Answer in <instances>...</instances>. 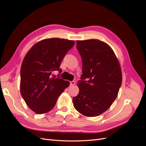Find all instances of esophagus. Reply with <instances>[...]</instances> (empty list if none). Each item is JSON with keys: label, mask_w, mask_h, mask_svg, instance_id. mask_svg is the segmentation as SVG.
<instances>
[{"label": "esophagus", "mask_w": 146, "mask_h": 146, "mask_svg": "<svg viewBox=\"0 0 146 146\" xmlns=\"http://www.w3.org/2000/svg\"><path fill=\"white\" fill-rule=\"evenodd\" d=\"M75 84H76V82H75L74 81H72V82H70V85H71V86L74 85Z\"/></svg>", "instance_id": "obj_1"}]
</instances>
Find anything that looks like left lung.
<instances>
[{
  "instance_id": "8db88e82",
  "label": "left lung",
  "mask_w": 146,
  "mask_h": 146,
  "mask_svg": "<svg viewBox=\"0 0 146 146\" xmlns=\"http://www.w3.org/2000/svg\"><path fill=\"white\" fill-rule=\"evenodd\" d=\"M82 74L74 107L83 115L98 116L110 107L122 83L120 64L112 48L98 39L77 41Z\"/></svg>"
}]
</instances>
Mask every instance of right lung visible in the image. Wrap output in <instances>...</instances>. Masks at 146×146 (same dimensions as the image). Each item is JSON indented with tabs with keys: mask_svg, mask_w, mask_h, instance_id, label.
<instances>
[{
	"mask_svg": "<svg viewBox=\"0 0 146 146\" xmlns=\"http://www.w3.org/2000/svg\"><path fill=\"white\" fill-rule=\"evenodd\" d=\"M74 44L68 39H45L35 44L25 56L21 68V94L35 113L50 111L69 86V82L55 77L53 72H61V61Z\"/></svg>",
	"mask_w": 146,
	"mask_h": 146,
	"instance_id": "right-lung-1",
	"label": "right lung"
}]
</instances>
